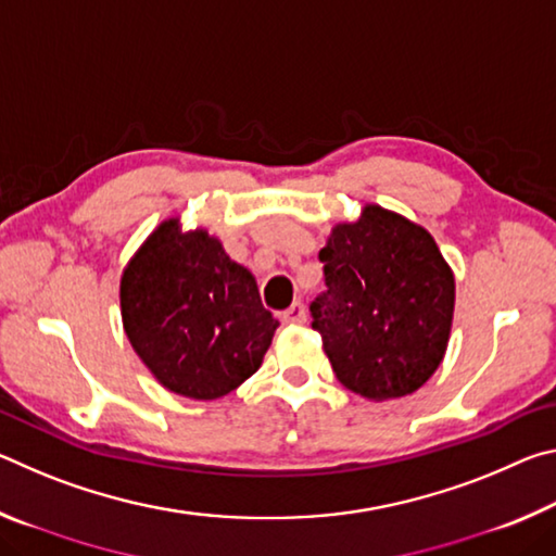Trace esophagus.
Wrapping results in <instances>:
<instances>
[{
  "label": "esophagus",
  "mask_w": 556,
  "mask_h": 556,
  "mask_svg": "<svg viewBox=\"0 0 556 556\" xmlns=\"http://www.w3.org/2000/svg\"><path fill=\"white\" fill-rule=\"evenodd\" d=\"M281 321L285 324H304L306 321V308L304 304H291L287 312H281Z\"/></svg>",
  "instance_id": "esophagus-1"
}]
</instances>
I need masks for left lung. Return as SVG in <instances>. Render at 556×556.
Segmentation results:
<instances>
[{
	"instance_id": "8db88e82",
	"label": "left lung",
	"mask_w": 556,
	"mask_h": 556,
	"mask_svg": "<svg viewBox=\"0 0 556 556\" xmlns=\"http://www.w3.org/2000/svg\"><path fill=\"white\" fill-rule=\"evenodd\" d=\"M324 262L326 289L308 304L336 378L368 400L417 392L444 357L454 316V275L431 235L368 205L336 225Z\"/></svg>"
}]
</instances>
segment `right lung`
I'll list each match as a JSON object with an SVG mask.
<instances>
[{
    "mask_svg": "<svg viewBox=\"0 0 556 556\" xmlns=\"http://www.w3.org/2000/svg\"><path fill=\"white\" fill-rule=\"evenodd\" d=\"M122 321L131 348L176 394L215 400L257 372L279 321L257 281L205 230L166 220L122 275Z\"/></svg>",
    "mask_w": 556,
    "mask_h": 556,
    "instance_id": "add662e5",
    "label": "right lung"
}]
</instances>
